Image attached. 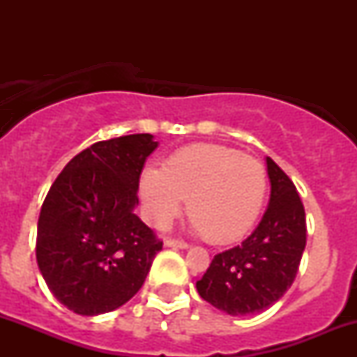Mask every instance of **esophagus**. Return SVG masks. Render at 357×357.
<instances>
[{
    "instance_id": "obj_1",
    "label": "esophagus",
    "mask_w": 357,
    "mask_h": 357,
    "mask_svg": "<svg viewBox=\"0 0 357 357\" xmlns=\"http://www.w3.org/2000/svg\"><path fill=\"white\" fill-rule=\"evenodd\" d=\"M165 245L166 247H173V248H181V250H186L190 245L186 243V241H181V240H174V238H166L165 240Z\"/></svg>"
}]
</instances>
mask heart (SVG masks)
Masks as SVG:
<instances>
[{
  "label": "heart",
  "mask_w": 357,
  "mask_h": 357,
  "mask_svg": "<svg viewBox=\"0 0 357 357\" xmlns=\"http://www.w3.org/2000/svg\"><path fill=\"white\" fill-rule=\"evenodd\" d=\"M265 166L220 144H195L171 155L162 169H142L139 192L147 218L166 228L188 199L192 230L211 243L243 238L260 218L267 198Z\"/></svg>",
  "instance_id": "1"
}]
</instances>
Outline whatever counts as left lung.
Instances as JSON below:
<instances>
[{
  "mask_svg": "<svg viewBox=\"0 0 357 357\" xmlns=\"http://www.w3.org/2000/svg\"><path fill=\"white\" fill-rule=\"evenodd\" d=\"M270 202L255 231L238 247L215 255L198 294L230 315L268 309L296 280L305 248V211L290 178L267 158Z\"/></svg>",
  "mask_w": 357,
  "mask_h": 357,
  "instance_id": "left-lung-1",
  "label": "left lung"
}]
</instances>
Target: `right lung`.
Returning <instances> with one entry per match:
<instances>
[{"label":"right lung","instance_id":"obj_1","mask_svg":"<svg viewBox=\"0 0 357 357\" xmlns=\"http://www.w3.org/2000/svg\"><path fill=\"white\" fill-rule=\"evenodd\" d=\"M151 134L100 141L63 167L45 198L36 261L50 292L80 315L116 310L144 284L162 241L134 213Z\"/></svg>","mask_w":357,"mask_h":357}]
</instances>
